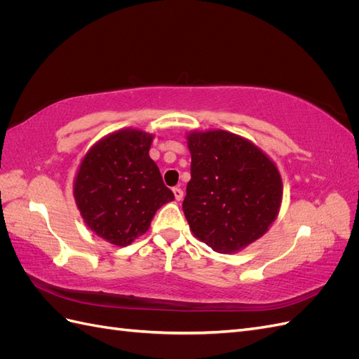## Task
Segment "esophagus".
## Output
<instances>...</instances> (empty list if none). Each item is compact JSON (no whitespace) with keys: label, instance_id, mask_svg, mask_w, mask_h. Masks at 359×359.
Listing matches in <instances>:
<instances>
[{"label":"esophagus","instance_id":"1","mask_svg":"<svg viewBox=\"0 0 359 359\" xmlns=\"http://www.w3.org/2000/svg\"><path fill=\"white\" fill-rule=\"evenodd\" d=\"M172 191H173V196H175V201H181L184 198V191L180 187H175Z\"/></svg>","mask_w":359,"mask_h":359}]
</instances>
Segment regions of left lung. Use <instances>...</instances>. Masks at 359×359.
I'll return each mask as SVG.
<instances>
[{"label": "left lung", "instance_id": "left-lung-1", "mask_svg": "<svg viewBox=\"0 0 359 359\" xmlns=\"http://www.w3.org/2000/svg\"><path fill=\"white\" fill-rule=\"evenodd\" d=\"M191 180L182 202L193 235L217 253H235L277 219L283 184L274 161L226 130L187 135Z\"/></svg>", "mask_w": 359, "mask_h": 359}]
</instances>
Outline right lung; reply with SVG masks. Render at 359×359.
Wrapping results in <instances>:
<instances>
[{
    "instance_id": "1",
    "label": "right lung",
    "mask_w": 359,
    "mask_h": 359,
    "mask_svg": "<svg viewBox=\"0 0 359 359\" xmlns=\"http://www.w3.org/2000/svg\"><path fill=\"white\" fill-rule=\"evenodd\" d=\"M153 137L136 128L107 135L85 154L74 178L83 222L114 245L132 244L160 206L175 199L149 157Z\"/></svg>"
}]
</instances>
